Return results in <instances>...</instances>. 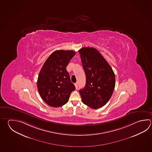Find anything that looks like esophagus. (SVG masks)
Listing matches in <instances>:
<instances>
[{"label": "esophagus", "mask_w": 152, "mask_h": 152, "mask_svg": "<svg viewBox=\"0 0 152 152\" xmlns=\"http://www.w3.org/2000/svg\"><path fill=\"white\" fill-rule=\"evenodd\" d=\"M75 87H76V89H77V88H78L77 83H75Z\"/></svg>", "instance_id": "34e87169"}]
</instances>
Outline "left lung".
I'll use <instances>...</instances> for the list:
<instances>
[{
	"instance_id": "obj_1",
	"label": "left lung",
	"mask_w": 152,
	"mask_h": 152,
	"mask_svg": "<svg viewBox=\"0 0 152 152\" xmlns=\"http://www.w3.org/2000/svg\"><path fill=\"white\" fill-rule=\"evenodd\" d=\"M86 75L85 87L80 90L82 102L91 109L105 105L115 87V75L112 68L97 49L84 47L79 50Z\"/></svg>"
}]
</instances>
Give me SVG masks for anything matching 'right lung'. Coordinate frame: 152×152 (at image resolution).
<instances>
[{
    "instance_id": "right-lung-1",
    "label": "right lung",
    "mask_w": 152,
    "mask_h": 152,
    "mask_svg": "<svg viewBox=\"0 0 152 152\" xmlns=\"http://www.w3.org/2000/svg\"><path fill=\"white\" fill-rule=\"evenodd\" d=\"M75 55L74 50H56L49 56L40 70L37 89L41 97L49 106H63L76 89L66 69Z\"/></svg>"
}]
</instances>
